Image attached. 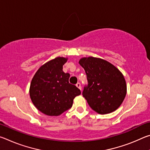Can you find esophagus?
Returning <instances> with one entry per match:
<instances>
[{
	"label": "esophagus",
	"mask_w": 150,
	"mask_h": 150,
	"mask_svg": "<svg viewBox=\"0 0 150 150\" xmlns=\"http://www.w3.org/2000/svg\"><path fill=\"white\" fill-rule=\"evenodd\" d=\"M76 87L79 88L80 90H81V84H80L79 83H77V84H76Z\"/></svg>",
	"instance_id": "esophagus-1"
}]
</instances>
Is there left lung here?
Returning a JSON list of instances; mask_svg holds the SVG:
<instances>
[{
  "label": "left lung",
  "mask_w": 150,
  "mask_h": 150,
  "mask_svg": "<svg viewBox=\"0 0 150 150\" xmlns=\"http://www.w3.org/2000/svg\"><path fill=\"white\" fill-rule=\"evenodd\" d=\"M79 64L85 69L88 85L83 91L90 107L100 115L115 111L126 95L125 79L118 69L100 58L83 57Z\"/></svg>",
  "instance_id": "1"
}]
</instances>
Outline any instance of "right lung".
<instances>
[{
    "label": "right lung",
    "instance_id": "1",
    "mask_svg": "<svg viewBox=\"0 0 150 150\" xmlns=\"http://www.w3.org/2000/svg\"><path fill=\"white\" fill-rule=\"evenodd\" d=\"M67 58L57 57L42 65L32 78L30 96L38 110L47 116H59L71 107L81 91L70 84V75L63 71Z\"/></svg>",
    "mask_w": 150,
    "mask_h": 150
}]
</instances>
